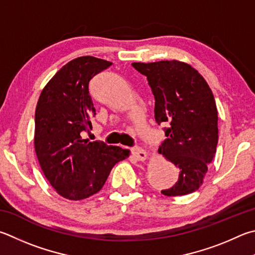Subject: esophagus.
I'll return each mask as SVG.
<instances>
[{
    "instance_id": "34e87169",
    "label": "esophagus",
    "mask_w": 255,
    "mask_h": 255,
    "mask_svg": "<svg viewBox=\"0 0 255 255\" xmlns=\"http://www.w3.org/2000/svg\"><path fill=\"white\" fill-rule=\"evenodd\" d=\"M131 151H132L133 156L136 157V159H137V160H145V159L147 158V154H146V151L143 150V149H141V148H139V147H135V148H132Z\"/></svg>"
}]
</instances>
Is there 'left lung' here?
<instances>
[{
  "instance_id": "1",
  "label": "left lung",
  "mask_w": 255,
  "mask_h": 255,
  "mask_svg": "<svg viewBox=\"0 0 255 255\" xmlns=\"http://www.w3.org/2000/svg\"><path fill=\"white\" fill-rule=\"evenodd\" d=\"M131 66L147 78L155 98L156 123L167 126L158 151L179 169L177 182L161 194L180 196L197 191L219 140L211 88L197 70L176 60Z\"/></svg>"
}]
</instances>
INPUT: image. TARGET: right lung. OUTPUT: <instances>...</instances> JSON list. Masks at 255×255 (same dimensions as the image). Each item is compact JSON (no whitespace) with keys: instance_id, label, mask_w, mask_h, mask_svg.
Returning <instances> with one entry per match:
<instances>
[{"instance_id":"1","label":"right lung","mask_w":255,"mask_h":255,"mask_svg":"<svg viewBox=\"0 0 255 255\" xmlns=\"http://www.w3.org/2000/svg\"><path fill=\"white\" fill-rule=\"evenodd\" d=\"M112 62L90 55L71 60L43 88L35 109L34 148L45 177L60 195L80 201L98 193L128 149L83 139L96 116L89 81Z\"/></svg>"}]
</instances>
